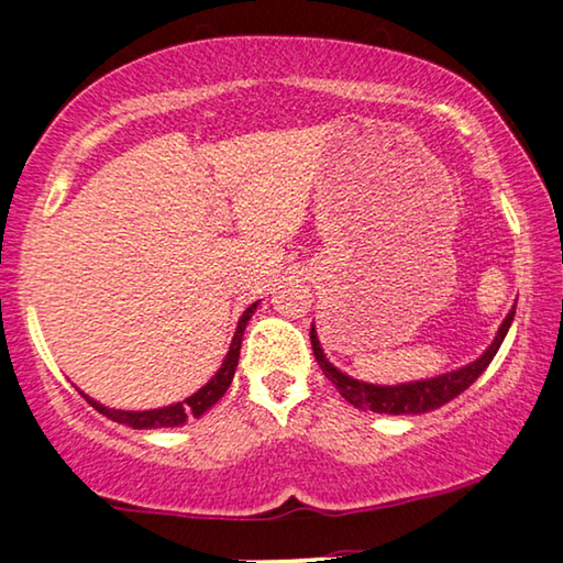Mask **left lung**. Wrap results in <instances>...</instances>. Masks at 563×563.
I'll return each mask as SVG.
<instances>
[{"label":"left lung","instance_id":"obj_1","mask_svg":"<svg viewBox=\"0 0 563 563\" xmlns=\"http://www.w3.org/2000/svg\"><path fill=\"white\" fill-rule=\"evenodd\" d=\"M512 317H516V307H512L510 314L505 317V322L500 324L498 338L493 340V345L487 347L485 355H479L475 363L464 365V368L454 373H444V376L439 378L401 383V386H373V383H363L345 376V373H340L335 365L324 357L320 340H317L314 324L312 330H309V338H312V350L322 373L335 383V388L340 390V396L345 398V401L357 406V409H371L378 413H423V411L439 409V406H444L446 401H452V398H457L462 390H467L472 383L483 376V371L490 365L495 353H498L503 345L505 335H508Z\"/></svg>","mask_w":563,"mask_h":563}]
</instances>
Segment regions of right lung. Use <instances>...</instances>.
I'll list each match as a JSON object with an SVG mask.
<instances>
[{
  "instance_id": "add662e5",
  "label": "right lung",
  "mask_w": 563,
  "mask_h": 563,
  "mask_svg": "<svg viewBox=\"0 0 563 563\" xmlns=\"http://www.w3.org/2000/svg\"><path fill=\"white\" fill-rule=\"evenodd\" d=\"M256 309V301L251 305L243 317L239 320V330H235L233 342H231V350H228L225 361L221 365V371L216 373L213 380L206 383L198 394H192L190 398H185V401L175 404V406H165V409H154V411H119V409H106V406L91 401V398L86 396V401L93 406L96 411L103 413V417H109L119 423H129V427L134 429H159V427H180L190 417H200V413H206L210 406H213L218 398H221L228 386H231L233 380V373H235V365H239V353H241V340H243V330H246V322L251 320V314H254Z\"/></svg>"
}]
</instances>
